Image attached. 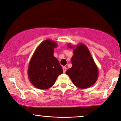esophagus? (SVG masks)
Here are the masks:
<instances>
[{
    "label": "esophagus",
    "instance_id": "esophagus-1",
    "mask_svg": "<svg viewBox=\"0 0 121 121\" xmlns=\"http://www.w3.org/2000/svg\"><path fill=\"white\" fill-rule=\"evenodd\" d=\"M63 73H65L67 70V68L65 66L63 67Z\"/></svg>",
    "mask_w": 121,
    "mask_h": 121
}]
</instances>
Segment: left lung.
Masks as SVG:
<instances>
[{
	"label": "left lung",
	"instance_id": "left-lung-1",
	"mask_svg": "<svg viewBox=\"0 0 121 121\" xmlns=\"http://www.w3.org/2000/svg\"><path fill=\"white\" fill-rule=\"evenodd\" d=\"M73 56L71 58L72 68L67 70L66 74L77 87L86 89L93 86L98 77V69L87 47L83 43L72 46Z\"/></svg>",
	"mask_w": 121,
	"mask_h": 121
}]
</instances>
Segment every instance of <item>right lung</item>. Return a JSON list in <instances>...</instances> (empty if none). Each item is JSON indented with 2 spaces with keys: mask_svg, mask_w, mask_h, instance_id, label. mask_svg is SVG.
Wrapping results in <instances>:
<instances>
[{
  "mask_svg": "<svg viewBox=\"0 0 121 121\" xmlns=\"http://www.w3.org/2000/svg\"><path fill=\"white\" fill-rule=\"evenodd\" d=\"M57 43L51 39L44 40L33 54L28 69V76L33 86L40 89L51 88L59 75L62 74V67L54 57V49Z\"/></svg>",
  "mask_w": 121,
  "mask_h": 121,
  "instance_id": "obj_1",
  "label": "right lung"
}]
</instances>
